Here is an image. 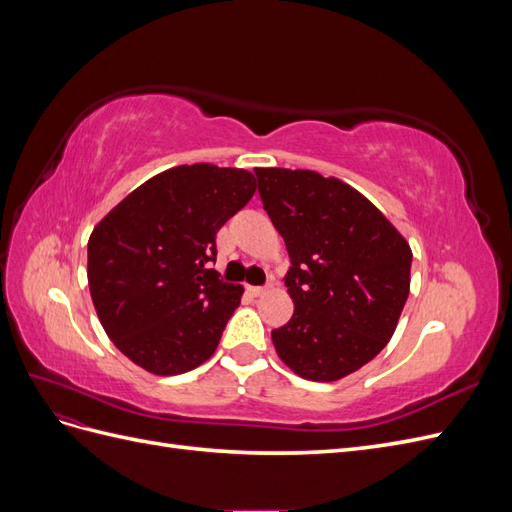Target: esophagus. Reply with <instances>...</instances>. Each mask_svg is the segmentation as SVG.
<instances>
[{"instance_id": "1", "label": "esophagus", "mask_w": 512, "mask_h": 512, "mask_svg": "<svg viewBox=\"0 0 512 512\" xmlns=\"http://www.w3.org/2000/svg\"><path fill=\"white\" fill-rule=\"evenodd\" d=\"M245 290H247V294H250V297H262V294L267 292V288H262V286H247Z\"/></svg>"}]
</instances>
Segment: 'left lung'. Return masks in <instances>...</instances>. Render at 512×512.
Segmentation results:
<instances>
[{"label": "left lung", "instance_id": "8db88e82", "mask_svg": "<svg viewBox=\"0 0 512 512\" xmlns=\"http://www.w3.org/2000/svg\"><path fill=\"white\" fill-rule=\"evenodd\" d=\"M256 177L292 262L294 314L271 331L275 352L305 380L346 378L391 342L410 292V245L335 177L303 168H256Z\"/></svg>", "mask_w": 512, "mask_h": 512}]
</instances>
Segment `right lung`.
<instances>
[{"label":"right lung","mask_w":512,"mask_h":512,"mask_svg":"<svg viewBox=\"0 0 512 512\" xmlns=\"http://www.w3.org/2000/svg\"><path fill=\"white\" fill-rule=\"evenodd\" d=\"M256 192L245 168L183 164L138 185L87 243L91 301L108 339L156 376L211 359L243 286L207 269L215 235Z\"/></svg>","instance_id":"add662e5"}]
</instances>
